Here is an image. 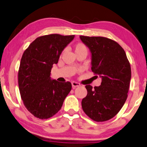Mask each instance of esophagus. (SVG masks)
<instances>
[{"label": "esophagus", "mask_w": 147, "mask_h": 147, "mask_svg": "<svg viewBox=\"0 0 147 147\" xmlns=\"http://www.w3.org/2000/svg\"><path fill=\"white\" fill-rule=\"evenodd\" d=\"M71 85H72V87H73V88H76V87H78L79 86H81V84H79V83H77V82L73 81L71 83Z\"/></svg>", "instance_id": "esophagus-1"}]
</instances>
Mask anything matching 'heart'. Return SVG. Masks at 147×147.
<instances>
[{
    "label": "heart",
    "instance_id": "1",
    "mask_svg": "<svg viewBox=\"0 0 147 147\" xmlns=\"http://www.w3.org/2000/svg\"><path fill=\"white\" fill-rule=\"evenodd\" d=\"M74 50H75L76 53L80 52L81 51L83 50H86V47L85 46V45H84L83 43H78L76 44L74 46Z\"/></svg>",
    "mask_w": 147,
    "mask_h": 147
}]
</instances>
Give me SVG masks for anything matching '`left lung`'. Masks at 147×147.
<instances>
[{"label":"left lung","instance_id":"8db88e82","mask_svg":"<svg viewBox=\"0 0 147 147\" xmlns=\"http://www.w3.org/2000/svg\"><path fill=\"white\" fill-rule=\"evenodd\" d=\"M91 53L92 70L102 79L101 85H86L81 102L84 113L95 121H108L116 115L127 99L131 79L130 63L119 44L103 37L80 36Z\"/></svg>","mask_w":147,"mask_h":147}]
</instances>
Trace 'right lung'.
<instances>
[{
	"label": "right lung",
	"instance_id": "right-lung-1",
	"mask_svg": "<svg viewBox=\"0 0 147 147\" xmlns=\"http://www.w3.org/2000/svg\"><path fill=\"white\" fill-rule=\"evenodd\" d=\"M75 35L50 34L36 38L24 51L20 60L18 83L24 106L41 119L57 114L71 90L69 82L51 79V69L62 51Z\"/></svg>",
	"mask_w": 147,
	"mask_h": 147
}]
</instances>
